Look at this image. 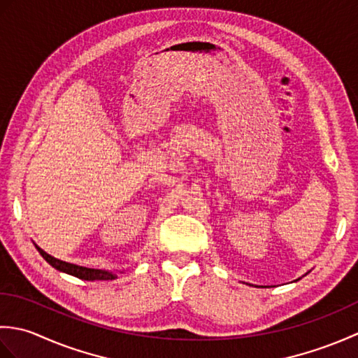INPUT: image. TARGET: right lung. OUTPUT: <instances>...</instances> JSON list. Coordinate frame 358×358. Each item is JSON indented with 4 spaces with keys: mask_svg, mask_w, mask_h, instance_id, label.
I'll return each instance as SVG.
<instances>
[{
    "mask_svg": "<svg viewBox=\"0 0 358 358\" xmlns=\"http://www.w3.org/2000/svg\"><path fill=\"white\" fill-rule=\"evenodd\" d=\"M38 252L41 254V257L44 258L45 262H48L53 268L66 272V273H71V275L81 278V280H89V281H94V280H113L115 275H113L112 272L108 271H100V269H89V268H83V266H77V264H72V263H66L58 260L55 257H50L49 254H45L43 249H40L36 246Z\"/></svg>",
    "mask_w": 358,
    "mask_h": 358,
    "instance_id": "add662e5",
    "label": "right lung"
}]
</instances>
